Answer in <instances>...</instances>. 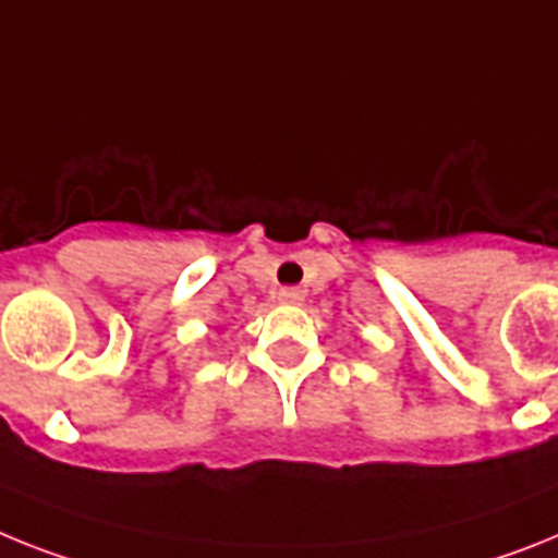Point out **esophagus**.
Returning <instances> with one entry per match:
<instances>
[{"mask_svg":"<svg viewBox=\"0 0 558 558\" xmlns=\"http://www.w3.org/2000/svg\"><path fill=\"white\" fill-rule=\"evenodd\" d=\"M278 301H280V303H301V301H303V292H301V289H294V287L280 289V292H278Z\"/></svg>","mask_w":558,"mask_h":558,"instance_id":"obj_1","label":"esophagus"}]
</instances>
